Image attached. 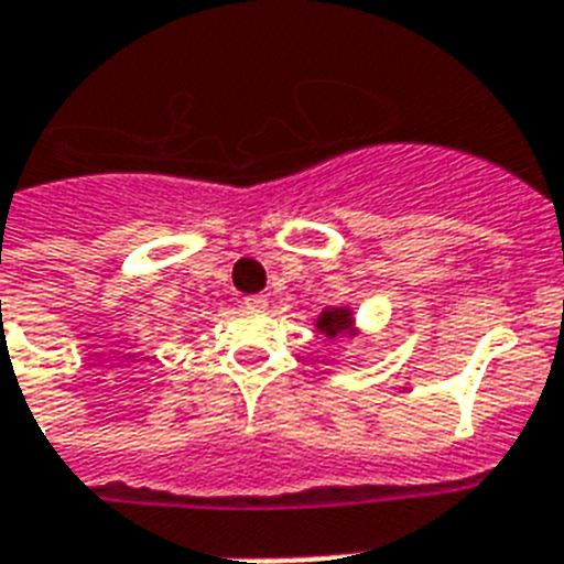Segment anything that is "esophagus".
<instances>
[{"label":"esophagus","instance_id":"obj_1","mask_svg":"<svg viewBox=\"0 0 564 564\" xmlns=\"http://www.w3.org/2000/svg\"><path fill=\"white\" fill-rule=\"evenodd\" d=\"M245 305L250 311H264V308H268V296H264V294H250V296H245Z\"/></svg>","mask_w":564,"mask_h":564}]
</instances>
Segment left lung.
I'll use <instances>...</instances> for the list:
<instances>
[{"mask_svg": "<svg viewBox=\"0 0 564 564\" xmlns=\"http://www.w3.org/2000/svg\"><path fill=\"white\" fill-rule=\"evenodd\" d=\"M319 335H326L328 340L335 337H355L360 335V328L355 326V311L349 305H326L314 319Z\"/></svg>", "mask_w": 564, "mask_h": 564, "instance_id": "left-lung-1", "label": "left lung"}]
</instances>
